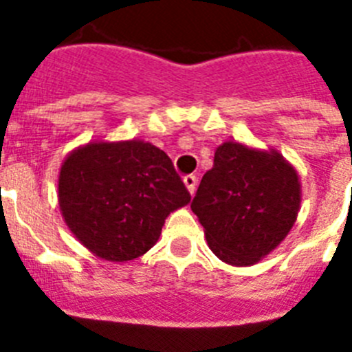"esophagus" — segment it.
I'll list each match as a JSON object with an SVG mask.
<instances>
[{
    "label": "esophagus",
    "mask_w": 352,
    "mask_h": 352,
    "mask_svg": "<svg viewBox=\"0 0 352 352\" xmlns=\"http://www.w3.org/2000/svg\"><path fill=\"white\" fill-rule=\"evenodd\" d=\"M183 183H185V186L188 188L190 195H194L195 186H197V178H195L194 174H188V176H185V178H183Z\"/></svg>",
    "instance_id": "esophagus-1"
}]
</instances>
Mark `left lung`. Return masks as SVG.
Wrapping results in <instances>:
<instances>
[{"instance_id":"8db88e82","label":"left lung","mask_w":352,"mask_h":352,"mask_svg":"<svg viewBox=\"0 0 352 352\" xmlns=\"http://www.w3.org/2000/svg\"><path fill=\"white\" fill-rule=\"evenodd\" d=\"M301 203L296 169L278 151L223 142L190 208L211 252L232 266H252L289 234Z\"/></svg>"}]
</instances>
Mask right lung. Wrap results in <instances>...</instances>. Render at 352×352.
Here are the masks:
<instances>
[{"label":"right lung","instance_id":"right-lung-1","mask_svg":"<svg viewBox=\"0 0 352 352\" xmlns=\"http://www.w3.org/2000/svg\"><path fill=\"white\" fill-rule=\"evenodd\" d=\"M60 210L68 229L100 259L141 257L190 194L162 149L144 141L88 142L60 169Z\"/></svg>","mask_w":352,"mask_h":352}]
</instances>
